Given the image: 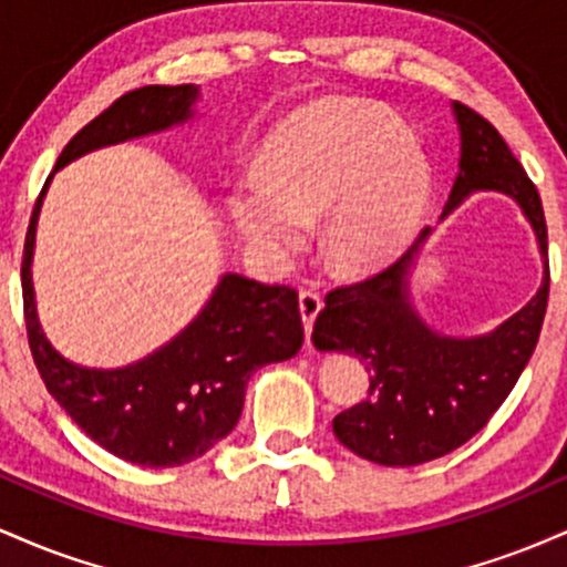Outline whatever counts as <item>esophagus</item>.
Returning <instances> with one entry per match:
<instances>
[{
	"label": "esophagus",
	"mask_w": 567,
	"mask_h": 567,
	"mask_svg": "<svg viewBox=\"0 0 567 567\" xmlns=\"http://www.w3.org/2000/svg\"><path fill=\"white\" fill-rule=\"evenodd\" d=\"M298 306H301V320H303V328H306V341H309L311 324H315L317 315H320V309H322V296L317 290L303 288L301 292H298Z\"/></svg>",
	"instance_id": "34e87169"
}]
</instances>
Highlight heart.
I'll return each mask as SVG.
<instances>
[{
    "mask_svg": "<svg viewBox=\"0 0 567 567\" xmlns=\"http://www.w3.org/2000/svg\"><path fill=\"white\" fill-rule=\"evenodd\" d=\"M261 184L231 194L229 218L256 256L285 264L324 218V250L347 271L400 250L426 216L429 162L396 116L330 103L285 122L266 141Z\"/></svg>",
    "mask_w": 567,
    "mask_h": 567,
    "instance_id": "1",
    "label": "heart"
}]
</instances>
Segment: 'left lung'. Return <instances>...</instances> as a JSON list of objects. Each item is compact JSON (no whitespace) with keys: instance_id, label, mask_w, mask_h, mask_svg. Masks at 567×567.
<instances>
[{"instance_id":"1","label":"left lung","mask_w":567,"mask_h":567,"mask_svg":"<svg viewBox=\"0 0 567 567\" xmlns=\"http://www.w3.org/2000/svg\"><path fill=\"white\" fill-rule=\"evenodd\" d=\"M461 125V165L442 216L480 188L519 202L546 258V279L536 298L483 338L432 333L408 303L405 275L419 239L360 282L324 296L315 341L322 351H349L370 370L368 396L333 419L336 437L351 453L383 466H415L455 451L483 429L528 365L549 301V247L538 188L509 152L498 130L466 103H455Z\"/></svg>"}]
</instances>
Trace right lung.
Returning <instances> with one entry per match:
<instances>
[{"label":"right lung","mask_w":567,"mask_h":567,"mask_svg":"<svg viewBox=\"0 0 567 567\" xmlns=\"http://www.w3.org/2000/svg\"><path fill=\"white\" fill-rule=\"evenodd\" d=\"M194 101V84L130 90L66 143L55 171L93 148L178 125L192 116ZM48 184L31 213L21 264L25 333L44 386L90 440L130 464L159 470L199 458L237 426L252 370L301 349L298 292L226 275L197 320L146 360L122 370L71 365L39 330L31 288V250Z\"/></svg>","instance_id":"right-lung-1"}]
</instances>
